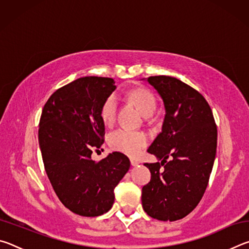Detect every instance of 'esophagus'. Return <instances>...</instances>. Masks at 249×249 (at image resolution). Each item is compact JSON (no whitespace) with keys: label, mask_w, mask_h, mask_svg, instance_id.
<instances>
[{"label":"esophagus","mask_w":249,"mask_h":249,"mask_svg":"<svg viewBox=\"0 0 249 249\" xmlns=\"http://www.w3.org/2000/svg\"><path fill=\"white\" fill-rule=\"evenodd\" d=\"M130 165H132L133 167H136V166H138L140 165V162L137 161V160H135V159H132L130 160Z\"/></svg>","instance_id":"obj_1"}]
</instances>
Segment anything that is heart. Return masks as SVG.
<instances>
[{
  "label": "heart",
  "mask_w": 249,
  "mask_h": 249,
  "mask_svg": "<svg viewBox=\"0 0 249 249\" xmlns=\"http://www.w3.org/2000/svg\"><path fill=\"white\" fill-rule=\"evenodd\" d=\"M128 98L136 104L141 113L145 117L154 114L157 103L150 91L138 88L128 93ZM117 109V100L115 95H109L102 104L100 109V116L105 125H111L115 121ZM148 142V137L145 133L130 132L127 129H116L108 135V145L113 150L120 151L130 157H136L142 153Z\"/></svg>",
  "instance_id": "b5f03b06"
}]
</instances>
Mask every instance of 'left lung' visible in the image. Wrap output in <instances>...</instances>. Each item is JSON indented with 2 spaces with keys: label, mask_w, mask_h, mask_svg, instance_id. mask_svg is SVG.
I'll list each match as a JSON object with an SVG mask.
<instances>
[{
  "label": "left lung",
  "mask_w": 249,
  "mask_h": 249,
  "mask_svg": "<svg viewBox=\"0 0 249 249\" xmlns=\"http://www.w3.org/2000/svg\"><path fill=\"white\" fill-rule=\"evenodd\" d=\"M147 81L161 96L166 114L161 132L147 149L160 162L145 163L151 178L142 187V204L153 218L174 222L192 212L204 195L217 129L209 103L193 88L168 75Z\"/></svg>",
  "instance_id": "left-lung-1"
}]
</instances>
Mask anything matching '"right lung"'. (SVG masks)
Returning <instances> with one entry per match:
<instances>
[{
  "instance_id": "obj_1",
  "label": "right lung",
  "mask_w": 249,
  "mask_h": 249,
  "mask_svg": "<svg viewBox=\"0 0 249 249\" xmlns=\"http://www.w3.org/2000/svg\"><path fill=\"white\" fill-rule=\"evenodd\" d=\"M116 89L112 78L83 77L54 91L41 112L39 147L59 200L81 216H99L114 203V189L128 171L127 156L114 151L95 162L104 142L100 109Z\"/></svg>"
}]
</instances>
